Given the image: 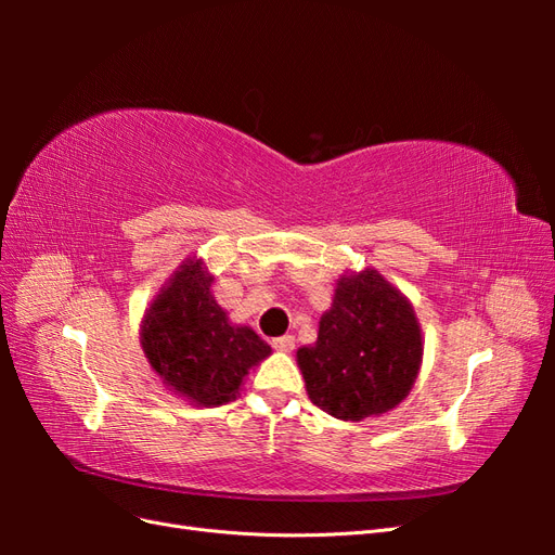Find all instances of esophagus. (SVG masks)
Here are the masks:
<instances>
[{
  "label": "esophagus",
  "mask_w": 555,
  "mask_h": 555,
  "mask_svg": "<svg viewBox=\"0 0 555 555\" xmlns=\"http://www.w3.org/2000/svg\"><path fill=\"white\" fill-rule=\"evenodd\" d=\"M273 347H275L278 351H292V349L296 347L294 335H280V338L273 340Z\"/></svg>",
  "instance_id": "1"
}]
</instances>
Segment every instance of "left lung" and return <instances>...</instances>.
<instances>
[{"mask_svg":"<svg viewBox=\"0 0 555 555\" xmlns=\"http://www.w3.org/2000/svg\"><path fill=\"white\" fill-rule=\"evenodd\" d=\"M422 359L412 304L373 268L338 280L317 343L296 351L310 400L343 422L393 410L412 391Z\"/></svg>","mask_w":555,"mask_h":555,"instance_id":"1","label":"left lung"}]
</instances>
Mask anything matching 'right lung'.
Wrapping results in <instances>:
<instances>
[{"label": "right lung", "instance_id": "1", "mask_svg": "<svg viewBox=\"0 0 555 555\" xmlns=\"http://www.w3.org/2000/svg\"><path fill=\"white\" fill-rule=\"evenodd\" d=\"M212 280L204 259L182 261L141 322V347L162 384L204 408L236 400L249 367L271 357L255 331L229 322Z\"/></svg>", "mask_w": 555, "mask_h": 555}]
</instances>
